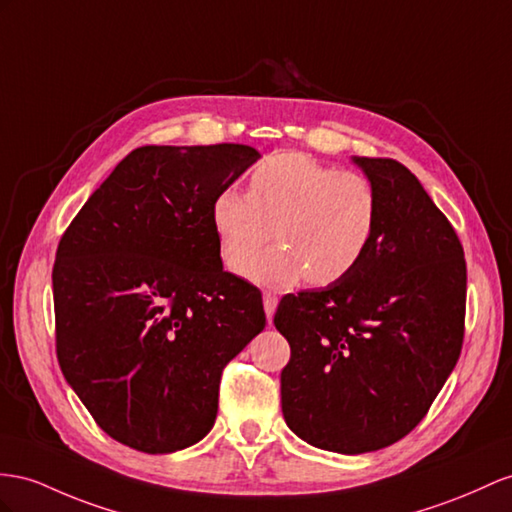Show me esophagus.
<instances>
[{
    "mask_svg": "<svg viewBox=\"0 0 512 512\" xmlns=\"http://www.w3.org/2000/svg\"><path fill=\"white\" fill-rule=\"evenodd\" d=\"M277 305H279V298H277V294L264 292V309H266V318H268V322H272L274 309H277Z\"/></svg>",
    "mask_w": 512,
    "mask_h": 512,
    "instance_id": "esophagus-1",
    "label": "esophagus"
}]
</instances>
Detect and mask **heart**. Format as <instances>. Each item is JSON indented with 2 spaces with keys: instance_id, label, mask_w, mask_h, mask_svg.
I'll list each match as a JSON object with an SVG mask.
<instances>
[{
  "instance_id": "b5f03b06",
  "label": "heart",
  "mask_w": 512,
  "mask_h": 512,
  "mask_svg": "<svg viewBox=\"0 0 512 512\" xmlns=\"http://www.w3.org/2000/svg\"><path fill=\"white\" fill-rule=\"evenodd\" d=\"M381 203L357 170H335L303 153L270 155L257 164L248 192L222 190L212 205L220 257L246 272L271 233L280 242L248 274L261 283L333 285L372 248Z\"/></svg>"
}]
</instances>
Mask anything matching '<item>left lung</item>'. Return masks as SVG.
Listing matches in <instances>:
<instances>
[{
  "instance_id": "obj_1",
  "label": "left lung",
  "mask_w": 512,
  "mask_h": 512,
  "mask_svg": "<svg viewBox=\"0 0 512 512\" xmlns=\"http://www.w3.org/2000/svg\"><path fill=\"white\" fill-rule=\"evenodd\" d=\"M381 203L368 255L346 279L285 294L274 326L287 426L320 450L387 448L422 422L461 357L467 266L450 220L389 157H355Z\"/></svg>"
}]
</instances>
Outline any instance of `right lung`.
Listing matches in <instances>:
<instances>
[{
    "label": "right lung",
    "instance_id": "right-lung-1",
    "mask_svg": "<svg viewBox=\"0 0 512 512\" xmlns=\"http://www.w3.org/2000/svg\"><path fill=\"white\" fill-rule=\"evenodd\" d=\"M259 157L248 144L138 147L62 233L60 370L103 432L147 454L201 441L227 363L264 331L259 287L222 270L214 199Z\"/></svg>",
    "mask_w": 512,
    "mask_h": 512
}]
</instances>
